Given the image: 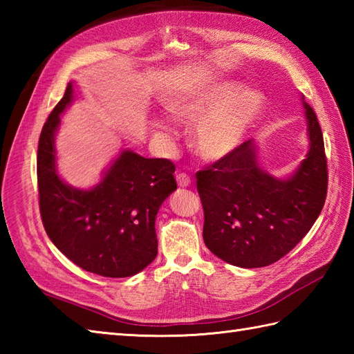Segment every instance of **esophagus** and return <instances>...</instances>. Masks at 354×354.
<instances>
[{
  "instance_id": "1",
  "label": "esophagus",
  "mask_w": 354,
  "mask_h": 354,
  "mask_svg": "<svg viewBox=\"0 0 354 354\" xmlns=\"http://www.w3.org/2000/svg\"><path fill=\"white\" fill-rule=\"evenodd\" d=\"M176 183L179 187H189L192 184V179L189 175H187V173H178Z\"/></svg>"
}]
</instances>
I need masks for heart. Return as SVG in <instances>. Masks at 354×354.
Here are the masks:
<instances>
[{
  "instance_id": "b5f03b06",
  "label": "heart",
  "mask_w": 354,
  "mask_h": 354,
  "mask_svg": "<svg viewBox=\"0 0 354 354\" xmlns=\"http://www.w3.org/2000/svg\"><path fill=\"white\" fill-rule=\"evenodd\" d=\"M234 84L213 85L204 91L181 97L171 104L176 117L196 123L194 147L208 161H216L242 145L248 131L263 108V95L245 91Z\"/></svg>"
}]
</instances>
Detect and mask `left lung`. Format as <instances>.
<instances>
[{
	"label": "left lung",
	"mask_w": 354,
	"mask_h": 354,
	"mask_svg": "<svg viewBox=\"0 0 354 354\" xmlns=\"http://www.w3.org/2000/svg\"><path fill=\"white\" fill-rule=\"evenodd\" d=\"M310 150L289 179L261 171L254 142L196 173L204 208V242L240 268H263L292 251L318 219L327 196V158L315 111L304 103Z\"/></svg>",
	"instance_id": "8db88e82"
}]
</instances>
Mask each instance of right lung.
<instances>
[{
    "label": "right lung",
    "instance_id": "obj_1",
    "mask_svg": "<svg viewBox=\"0 0 354 354\" xmlns=\"http://www.w3.org/2000/svg\"><path fill=\"white\" fill-rule=\"evenodd\" d=\"M73 99L65 94L45 122L37 145V190L45 232L82 269L102 277L135 275L156 257L155 217L176 190L175 164L124 150L93 190H76L55 169V132Z\"/></svg>",
    "mask_w": 354,
    "mask_h": 354
}]
</instances>
